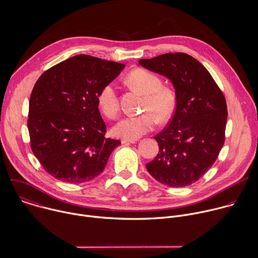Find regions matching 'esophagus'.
Returning <instances> with one entry per match:
<instances>
[{
  "label": "esophagus",
  "instance_id": "obj_1",
  "mask_svg": "<svg viewBox=\"0 0 258 258\" xmlns=\"http://www.w3.org/2000/svg\"><path fill=\"white\" fill-rule=\"evenodd\" d=\"M136 142H137L136 140H131V139H124V138H122V139H121V143H122V144H130V143L134 144V143H136Z\"/></svg>",
  "mask_w": 258,
  "mask_h": 258
}]
</instances>
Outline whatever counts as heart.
Instances as JSON below:
<instances>
[{
    "label": "heart",
    "mask_w": 258,
    "mask_h": 258,
    "mask_svg": "<svg viewBox=\"0 0 258 258\" xmlns=\"http://www.w3.org/2000/svg\"><path fill=\"white\" fill-rule=\"evenodd\" d=\"M130 85L145 96L143 111L137 116H126L113 127L116 137L136 140L151 132L156 123L168 121L173 115L177 95L173 88L162 85V80L146 69H135L127 76ZM98 105L104 115L115 118L119 111V100L114 83L105 85L98 94Z\"/></svg>",
    "instance_id": "1"
}]
</instances>
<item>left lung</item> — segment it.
Returning <instances> with one entry per match:
<instances>
[{
  "mask_svg": "<svg viewBox=\"0 0 258 258\" xmlns=\"http://www.w3.org/2000/svg\"><path fill=\"white\" fill-rule=\"evenodd\" d=\"M139 64L172 84L177 104L168 126L154 139L159 152L148 172L169 187L189 186L213 165L225 143L227 103L208 70L185 53H166Z\"/></svg>",
  "mask_w": 258,
  "mask_h": 258,
  "instance_id": "left-lung-1",
  "label": "left lung"
}]
</instances>
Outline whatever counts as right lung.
<instances>
[{
    "instance_id": "add662e5",
    "label": "right lung",
    "mask_w": 258,
    "mask_h": 258,
    "mask_svg": "<svg viewBox=\"0 0 258 258\" xmlns=\"http://www.w3.org/2000/svg\"><path fill=\"white\" fill-rule=\"evenodd\" d=\"M124 66L77 55L45 71L35 83L27 120L31 150L55 178L70 183L95 178L120 145L105 137L97 98Z\"/></svg>"
}]
</instances>
